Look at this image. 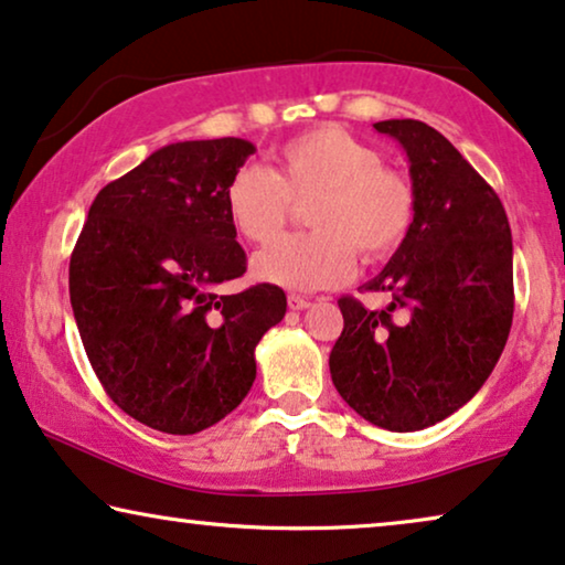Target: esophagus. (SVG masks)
<instances>
[{
    "label": "esophagus",
    "instance_id": "obj_1",
    "mask_svg": "<svg viewBox=\"0 0 565 565\" xmlns=\"http://www.w3.org/2000/svg\"><path fill=\"white\" fill-rule=\"evenodd\" d=\"M287 305H289V310H307V307H310V299L299 297V295H289Z\"/></svg>",
    "mask_w": 565,
    "mask_h": 565
}]
</instances>
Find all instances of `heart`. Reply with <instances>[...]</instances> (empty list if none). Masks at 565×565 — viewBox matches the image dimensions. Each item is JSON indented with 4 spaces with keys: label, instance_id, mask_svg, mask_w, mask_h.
<instances>
[{
    "label": "heart",
    "instance_id": "obj_1",
    "mask_svg": "<svg viewBox=\"0 0 565 565\" xmlns=\"http://www.w3.org/2000/svg\"><path fill=\"white\" fill-rule=\"evenodd\" d=\"M307 204L312 232L255 253L253 276L291 291H318L351 276L356 250L382 260L408 237L416 193L401 170L338 126H318L278 149V170L243 164L230 178L224 206L237 235L270 243L287 227L295 204Z\"/></svg>",
    "mask_w": 565,
    "mask_h": 565
}]
</instances>
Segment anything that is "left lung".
Listing matches in <instances>:
<instances>
[{"label":"left lung","mask_w":565,"mask_h":565,"mask_svg":"<svg viewBox=\"0 0 565 565\" xmlns=\"http://www.w3.org/2000/svg\"><path fill=\"white\" fill-rule=\"evenodd\" d=\"M411 162L416 216L366 291L385 310L341 297L343 330L330 377L345 403L387 431H418L462 408L483 387L514 318L511 230L501 199L424 120L374 124ZM402 318L394 320V312Z\"/></svg>","instance_id":"1"}]
</instances>
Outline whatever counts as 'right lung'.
Returning <instances> with one entry per match:
<instances>
[{
	"mask_svg": "<svg viewBox=\"0 0 565 565\" xmlns=\"http://www.w3.org/2000/svg\"><path fill=\"white\" fill-rule=\"evenodd\" d=\"M255 147L224 137L178 141L95 195L70 260L82 345L120 411L164 434H199L250 393L255 345L287 295L255 284L222 295L247 268L224 191Z\"/></svg>",
	"mask_w": 565,
	"mask_h": 565,
	"instance_id": "right-lung-1",
	"label": "right lung"
}]
</instances>
